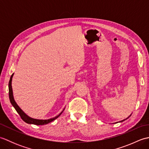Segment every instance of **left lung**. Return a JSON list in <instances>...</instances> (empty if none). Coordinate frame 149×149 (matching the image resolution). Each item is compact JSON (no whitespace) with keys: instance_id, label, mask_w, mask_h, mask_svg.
<instances>
[{"instance_id":"obj_1","label":"left lung","mask_w":149,"mask_h":149,"mask_svg":"<svg viewBox=\"0 0 149 149\" xmlns=\"http://www.w3.org/2000/svg\"><path fill=\"white\" fill-rule=\"evenodd\" d=\"M130 116H131V115H130ZM129 117H128V118H129ZM127 118H126V119H127ZM126 119H125V120H126ZM125 120H122V121H120V122H123V121H124Z\"/></svg>"}]
</instances>
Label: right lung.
Segmentation results:
<instances>
[{
    "label": "right lung",
    "mask_w": 149,
    "mask_h": 149,
    "mask_svg": "<svg viewBox=\"0 0 149 149\" xmlns=\"http://www.w3.org/2000/svg\"><path fill=\"white\" fill-rule=\"evenodd\" d=\"M13 74L11 75V76L10 77V79H9V100H10V102L12 104V106L15 107V109L17 111V113L19 114V115L20 116L21 118L24 120L25 122H26L27 123H29V124H34V125H45L47 124L50 122H51L54 120H56V118H58V117L61 115V113H63V109L62 111L60 113L58 116H56L55 117H54L52 118H50L48 120H39V119H35V118H31L29 116H27L26 113H25L23 111H22L20 107H19L17 104L16 103L15 101L14 97H13V90H12V86H11V82H12V78L13 76Z\"/></svg>",
    "instance_id": "1"
}]
</instances>
